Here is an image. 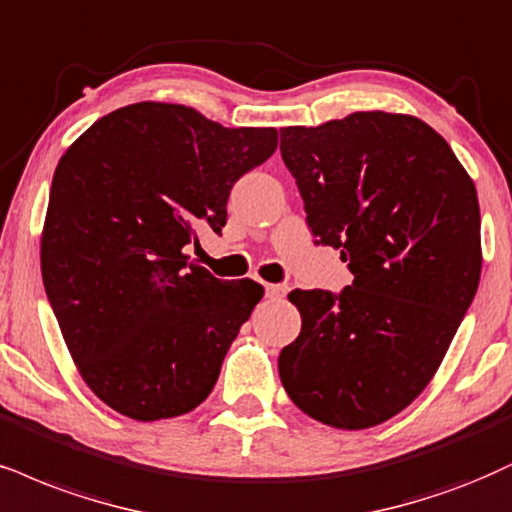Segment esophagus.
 <instances>
[{
  "instance_id": "1",
  "label": "esophagus",
  "mask_w": 512,
  "mask_h": 512,
  "mask_svg": "<svg viewBox=\"0 0 512 512\" xmlns=\"http://www.w3.org/2000/svg\"><path fill=\"white\" fill-rule=\"evenodd\" d=\"M287 294V285H266V296L268 299H282Z\"/></svg>"
}]
</instances>
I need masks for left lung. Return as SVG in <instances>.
I'll list each match as a JSON object with an SVG mask.
<instances>
[{
	"instance_id": "8db88e82",
	"label": "left lung",
	"mask_w": 512,
	"mask_h": 512,
	"mask_svg": "<svg viewBox=\"0 0 512 512\" xmlns=\"http://www.w3.org/2000/svg\"><path fill=\"white\" fill-rule=\"evenodd\" d=\"M315 244L342 249L339 294L294 289L301 332L277 358L282 387L337 430L394 418L430 384L482 273L477 189L437 130L356 111L280 130Z\"/></svg>"
}]
</instances>
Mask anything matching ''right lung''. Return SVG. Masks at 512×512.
<instances>
[{
    "mask_svg": "<svg viewBox=\"0 0 512 512\" xmlns=\"http://www.w3.org/2000/svg\"><path fill=\"white\" fill-rule=\"evenodd\" d=\"M275 149V128L140 102L99 118L61 156L44 289L80 377L125 418H178L211 394L263 287L218 280L185 246L199 227L220 232L232 185Z\"/></svg>",
    "mask_w": 512,
    "mask_h": 512,
    "instance_id": "add662e5",
    "label": "right lung"
}]
</instances>
